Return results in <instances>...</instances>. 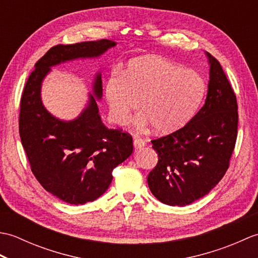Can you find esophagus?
<instances>
[{"label": "esophagus", "mask_w": 258, "mask_h": 258, "mask_svg": "<svg viewBox=\"0 0 258 258\" xmlns=\"http://www.w3.org/2000/svg\"><path fill=\"white\" fill-rule=\"evenodd\" d=\"M133 144H134V147L136 150H139V149H143V147L145 146V141L144 140H142V139H140V138H135L134 139V141H133Z\"/></svg>", "instance_id": "34e87169"}]
</instances>
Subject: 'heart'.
Masks as SVG:
<instances>
[{"instance_id":"obj_1","label":"heart","mask_w":258,"mask_h":258,"mask_svg":"<svg viewBox=\"0 0 258 258\" xmlns=\"http://www.w3.org/2000/svg\"><path fill=\"white\" fill-rule=\"evenodd\" d=\"M204 82L194 70L158 56L130 62L123 73H112L104 84V95L115 123L124 125L140 107L136 123L154 125L158 132H172L193 116L202 100Z\"/></svg>"}]
</instances>
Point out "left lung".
<instances>
[{
	"label": "left lung",
	"mask_w": 258,
	"mask_h": 258,
	"mask_svg": "<svg viewBox=\"0 0 258 258\" xmlns=\"http://www.w3.org/2000/svg\"><path fill=\"white\" fill-rule=\"evenodd\" d=\"M206 55L205 104L182 128L152 141L158 162L147 183L158 201L171 206L188 205L210 193L225 175L236 143V95L220 62Z\"/></svg>",
	"instance_id": "left-lung-1"
}]
</instances>
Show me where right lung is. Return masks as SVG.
Segmentation results:
<instances>
[{"label":"right lung","instance_id":"1","mask_svg":"<svg viewBox=\"0 0 258 258\" xmlns=\"http://www.w3.org/2000/svg\"><path fill=\"white\" fill-rule=\"evenodd\" d=\"M116 45L111 40L58 44L35 63L22 93L19 131L31 171L48 193L69 204L80 205L98 199L108 188L112 172L133 152V140L122 130L102 123L94 96L102 97L97 73L93 96L78 118L54 117L42 104L41 86L51 68L76 58L101 56Z\"/></svg>","mask_w":258,"mask_h":258}]
</instances>
